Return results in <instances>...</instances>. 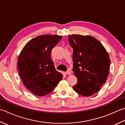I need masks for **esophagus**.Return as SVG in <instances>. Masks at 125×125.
<instances>
[{"mask_svg":"<svg viewBox=\"0 0 125 125\" xmlns=\"http://www.w3.org/2000/svg\"><path fill=\"white\" fill-rule=\"evenodd\" d=\"M65 74L67 75H70L71 74V71L70 70H68L66 72H65Z\"/></svg>","mask_w":125,"mask_h":125,"instance_id":"obj_1","label":"esophagus"}]
</instances>
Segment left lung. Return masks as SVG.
<instances>
[{
    "instance_id": "obj_1",
    "label": "left lung",
    "mask_w": 125,
    "mask_h": 125,
    "mask_svg": "<svg viewBox=\"0 0 125 125\" xmlns=\"http://www.w3.org/2000/svg\"><path fill=\"white\" fill-rule=\"evenodd\" d=\"M68 38L73 49V70L78 79L73 88L81 96H91L107 80L109 56L100 42L92 36L72 34Z\"/></svg>"
}]
</instances>
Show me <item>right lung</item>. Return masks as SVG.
I'll return each instance as SVG.
<instances>
[{
    "instance_id": "obj_1",
    "label": "right lung",
    "mask_w": 125,
    "mask_h": 125,
    "mask_svg": "<svg viewBox=\"0 0 125 125\" xmlns=\"http://www.w3.org/2000/svg\"><path fill=\"white\" fill-rule=\"evenodd\" d=\"M62 36H38L25 45L18 57L17 68L24 86L33 94L43 96L51 92L63 78L56 70L51 51Z\"/></svg>"
}]
</instances>
